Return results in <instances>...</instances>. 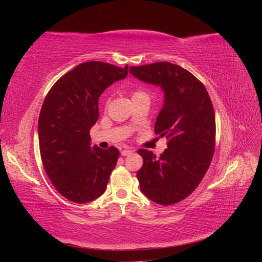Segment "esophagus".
<instances>
[{"label":"esophagus","mask_w":262,"mask_h":262,"mask_svg":"<svg viewBox=\"0 0 262 262\" xmlns=\"http://www.w3.org/2000/svg\"><path fill=\"white\" fill-rule=\"evenodd\" d=\"M132 153H133V150H132V149H129V148L122 149V150H121V155H122V156H128V155H131Z\"/></svg>","instance_id":"1"}]
</instances>
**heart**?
<instances>
[{
	"mask_svg": "<svg viewBox=\"0 0 262 262\" xmlns=\"http://www.w3.org/2000/svg\"><path fill=\"white\" fill-rule=\"evenodd\" d=\"M131 97H132V100H138V99H142V98H148V94L141 90V89H137V90H133L132 93H131Z\"/></svg>",
	"mask_w": 262,
	"mask_h": 262,
	"instance_id": "heart-1",
	"label": "heart"
}]
</instances>
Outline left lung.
<instances>
[{"instance_id": "8db88e82", "label": "left lung", "mask_w": 262, "mask_h": 262, "mask_svg": "<svg viewBox=\"0 0 262 262\" xmlns=\"http://www.w3.org/2000/svg\"><path fill=\"white\" fill-rule=\"evenodd\" d=\"M139 80L158 85L165 94L155 133L167 138L160 157L141 148L143 166L137 172L141 191L157 204L186 199L199 186L215 148V113L205 86L177 64L155 62L131 67Z\"/></svg>"}]
</instances>
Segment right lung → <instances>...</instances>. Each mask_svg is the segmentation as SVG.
I'll return each mask as SVG.
<instances>
[{
    "label": "right lung",
    "mask_w": 262,
    "mask_h": 262,
    "mask_svg": "<svg viewBox=\"0 0 262 262\" xmlns=\"http://www.w3.org/2000/svg\"><path fill=\"white\" fill-rule=\"evenodd\" d=\"M100 61L84 62L61 76L47 94L38 120L43 168L57 191L75 203H87L105 192L119 158L115 146L91 147L98 99L114 82L128 75Z\"/></svg>",
    "instance_id": "obj_1"
}]
</instances>
